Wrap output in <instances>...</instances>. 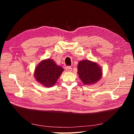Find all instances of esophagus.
I'll return each mask as SVG.
<instances>
[{"label": "esophagus", "mask_w": 134, "mask_h": 134, "mask_svg": "<svg viewBox=\"0 0 134 134\" xmlns=\"http://www.w3.org/2000/svg\"><path fill=\"white\" fill-rule=\"evenodd\" d=\"M66 71L67 72H71L72 71V68L70 66H67L66 68Z\"/></svg>", "instance_id": "1"}]
</instances>
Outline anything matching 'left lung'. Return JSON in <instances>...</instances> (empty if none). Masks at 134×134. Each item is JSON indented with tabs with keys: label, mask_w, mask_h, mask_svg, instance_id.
Listing matches in <instances>:
<instances>
[{
	"label": "left lung",
	"mask_w": 134,
	"mask_h": 134,
	"mask_svg": "<svg viewBox=\"0 0 134 134\" xmlns=\"http://www.w3.org/2000/svg\"><path fill=\"white\" fill-rule=\"evenodd\" d=\"M78 74L84 85H91L96 83L101 79L102 71L97 63L83 60L78 63Z\"/></svg>",
	"instance_id": "left-lung-1"
}]
</instances>
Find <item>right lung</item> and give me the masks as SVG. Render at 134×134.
<instances>
[{
    "label": "right lung",
    "instance_id": "1",
    "mask_svg": "<svg viewBox=\"0 0 134 134\" xmlns=\"http://www.w3.org/2000/svg\"><path fill=\"white\" fill-rule=\"evenodd\" d=\"M64 69L56 65L53 60H42L36 67L34 76L37 82L46 87H53L57 82Z\"/></svg>",
    "mask_w": 134,
    "mask_h": 134
}]
</instances>
